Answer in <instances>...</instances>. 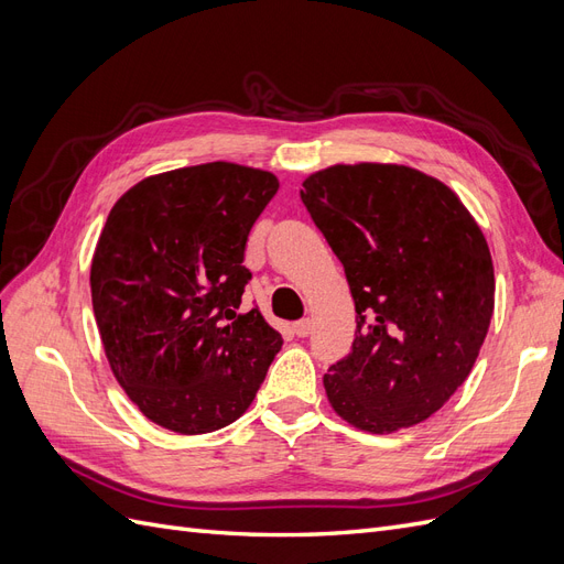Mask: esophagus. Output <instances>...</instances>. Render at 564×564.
I'll return each instance as SVG.
<instances>
[{"label":"esophagus","mask_w":564,"mask_h":564,"mask_svg":"<svg viewBox=\"0 0 564 564\" xmlns=\"http://www.w3.org/2000/svg\"><path fill=\"white\" fill-rule=\"evenodd\" d=\"M313 332V319L311 317H305V319H299L296 324H294V334L296 336H308Z\"/></svg>","instance_id":"34e87169"}]
</instances>
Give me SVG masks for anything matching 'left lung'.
Here are the masks:
<instances>
[{
  "mask_svg": "<svg viewBox=\"0 0 564 564\" xmlns=\"http://www.w3.org/2000/svg\"><path fill=\"white\" fill-rule=\"evenodd\" d=\"M301 199L344 263L352 352L324 373L334 412L388 435L433 416L480 355L494 265L480 226L442 181L404 164H334Z\"/></svg>",
  "mask_w": 564,
  "mask_h": 564,
  "instance_id": "1",
  "label": "left lung"
}]
</instances>
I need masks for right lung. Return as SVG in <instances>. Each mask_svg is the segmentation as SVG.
I'll return each instance as SVG.
<instances>
[{
	"mask_svg": "<svg viewBox=\"0 0 564 564\" xmlns=\"http://www.w3.org/2000/svg\"><path fill=\"white\" fill-rule=\"evenodd\" d=\"M280 181L232 162L148 176L115 202L91 261V303L117 383L152 423L204 435L240 419L282 348L240 311L247 235Z\"/></svg>",
	"mask_w": 564,
	"mask_h": 564,
	"instance_id": "1",
	"label": "right lung"
}]
</instances>
